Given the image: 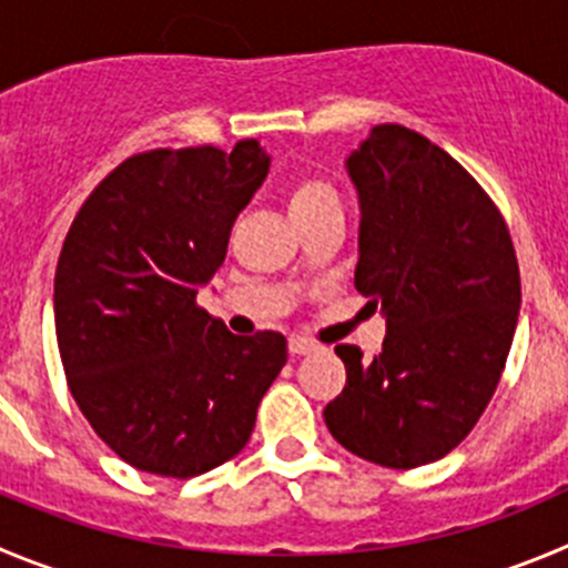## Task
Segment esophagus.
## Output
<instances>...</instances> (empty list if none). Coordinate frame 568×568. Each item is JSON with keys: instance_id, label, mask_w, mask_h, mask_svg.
Returning <instances> with one entry per match:
<instances>
[{"instance_id": "obj_1", "label": "esophagus", "mask_w": 568, "mask_h": 568, "mask_svg": "<svg viewBox=\"0 0 568 568\" xmlns=\"http://www.w3.org/2000/svg\"><path fill=\"white\" fill-rule=\"evenodd\" d=\"M316 344L311 342V338L305 336H291L288 338V353L291 356H308V353H314Z\"/></svg>"}]
</instances>
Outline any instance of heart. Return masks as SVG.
Segmentation results:
<instances>
[{"mask_svg": "<svg viewBox=\"0 0 568 568\" xmlns=\"http://www.w3.org/2000/svg\"><path fill=\"white\" fill-rule=\"evenodd\" d=\"M336 199V190L331 184L320 182V179H302V182L294 184V190L288 193V212L291 219L294 215H305L311 210H320V206L331 204Z\"/></svg>", "mask_w": 568, "mask_h": 568, "instance_id": "1", "label": "heart"}]
</instances>
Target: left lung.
<instances>
[{
    "label": "left lung",
    "instance_id": "left-lung-1",
    "mask_svg": "<svg viewBox=\"0 0 568 568\" xmlns=\"http://www.w3.org/2000/svg\"><path fill=\"white\" fill-rule=\"evenodd\" d=\"M344 164L362 201L356 288L386 336L373 362L338 344L347 384L325 423L356 457L417 468L457 448L496 392L521 305L516 248L476 179L417 131L375 125Z\"/></svg>",
    "mask_w": 568,
    "mask_h": 568
}]
</instances>
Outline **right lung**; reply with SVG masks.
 Instances as JSON below:
<instances>
[{
	"label": "right lung",
	"instance_id": "obj_1",
	"mask_svg": "<svg viewBox=\"0 0 568 568\" xmlns=\"http://www.w3.org/2000/svg\"><path fill=\"white\" fill-rule=\"evenodd\" d=\"M257 140L136 153L83 201L55 268L69 392L111 452L156 476L235 457L283 369L285 336H235L195 305L268 173Z\"/></svg>",
	"mask_w": 568,
	"mask_h": 568
}]
</instances>
